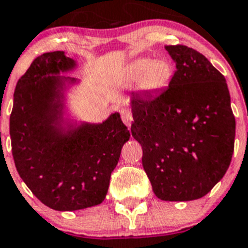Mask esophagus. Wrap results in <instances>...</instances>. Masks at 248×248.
I'll list each match as a JSON object with an SVG mask.
<instances>
[{
	"instance_id": "esophagus-1",
	"label": "esophagus",
	"mask_w": 248,
	"mask_h": 248,
	"mask_svg": "<svg viewBox=\"0 0 248 248\" xmlns=\"http://www.w3.org/2000/svg\"><path fill=\"white\" fill-rule=\"evenodd\" d=\"M121 118L122 121H124V124H126L127 127H130L131 124H132V112H131L130 108H122L121 109Z\"/></svg>"
}]
</instances>
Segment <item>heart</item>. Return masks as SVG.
Instances as JSON below:
<instances>
[{"label": "heart", "instance_id": "obj_1", "mask_svg": "<svg viewBox=\"0 0 248 248\" xmlns=\"http://www.w3.org/2000/svg\"><path fill=\"white\" fill-rule=\"evenodd\" d=\"M173 67L165 59H137L127 67V76L140 78V87L145 91H158L169 85Z\"/></svg>", "mask_w": 248, "mask_h": 248}]
</instances>
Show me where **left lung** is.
<instances>
[{"instance_id":"left-lung-1","label":"left lung","mask_w":248,"mask_h":248,"mask_svg":"<svg viewBox=\"0 0 248 248\" xmlns=\"http://www.w3.org/2000/svg\"><path fill=\"white\" fill-rule=\"evenodd\" d=\"M176 63L169 87L132 94L133 139L155 195L192 201L207 195L231 163L236 121L222 73L187 46H166Z\"/></svg>"}]
</instances>
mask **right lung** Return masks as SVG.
Returning a JSON list of instances; mask_svg holds the SVG:
<instances>
[{"instance_id": "obj_1", "label": "right lung", "mask_w": 248, "mask_h": 248, "mask_svg": "<svg viewBox=\"0 0 248 248\" xmlns=\"http://www.w3.org/2000/svg\"><path fill=\"white\" fill-rule=\"evenodd\" d=\"M77 67L63 51L38 56L18 79L10 117L17 172L36 197L56 211L100 204L130 131L120 113L101 124L66 115V91L78 79L61 76Z\"/></svg>"}]
</instances>
